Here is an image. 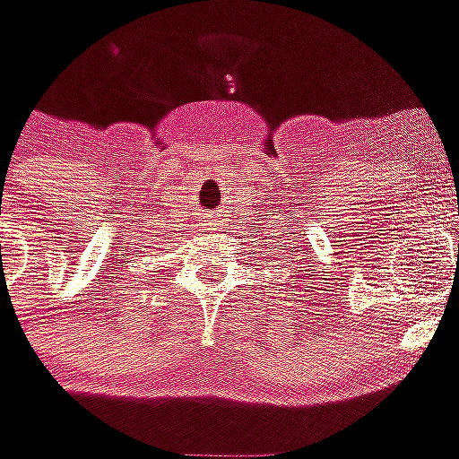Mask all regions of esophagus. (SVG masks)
Returning <instances> with one entry per match:
<instances>
[{"mask_svg": "<svg viewBox=\"0 0 459 459\" xmlns=\"http://www.w3.org/2000/svg\"><path fill=\"white\" fill-rule=\"evenodd\" d=\"M212 221H214V223H217V226H219V219H212Z\"/></svg>", "mask_w": 459, "mask_h": 459, "instance_id": "obj_1", "label": "esophagus"}]
</instances>
